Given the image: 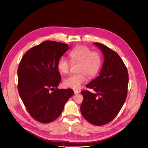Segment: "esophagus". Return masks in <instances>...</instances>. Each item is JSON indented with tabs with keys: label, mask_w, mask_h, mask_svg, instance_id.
Listing matches in <instances>:
<instances>
[{
	"label": "esophagus",
	"mask_w": 148,
	"mask_h": 148,
	"mask_svg": "<svg viewBox=\"0 0 148 148\" xmlns=\"http://www.w3.org/2000/svg\"><path fill=\"white\" fill-rule=\"evenodd\" d=\"M73 91H74V93H75V95H76V94H78V93H80V92L78 91V90H74Z\"/></svg>",
	"instance_id": "obj_1"
}]
</instances>
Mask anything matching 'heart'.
<instances>
[{
    "label": "heart",
    "instance_id": "obj_1",
    "mask_svg": "<svg viewBox=\"0 0 148 148\" xmlns=\"http://www.w3.org/2000/svg\"><path fill=\"white\" fill-rule=\"evenodd\" d=\"M69 56L72 63H80L78 68L80 73L71 75L65 78L63 84L66 87L77 89L86 81L85 75L88 78H92L98 73L101 65V59L99 53L93 52L90 48L84 45H79L72 49ZM71 62L66 57L61 56L57 63L59 71L62 74H67Z\"/></svg>",
    "mask_w": 148,
    "mask_h": 148
}]
</instances>
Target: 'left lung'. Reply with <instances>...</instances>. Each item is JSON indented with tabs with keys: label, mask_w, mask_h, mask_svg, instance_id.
<instances>
[{
	"label": "left lung",
	"mask_w": 148,
	"mask_h": 148,
	"mask_svg": "<svg viewBox=\"0 0 148 148\" xmlns=\"http://www.w3.org/2000/svg\"><path fill=\"white\" fill-rule=\"evenodd\" d=\"M102 52L104 63L99 76L86 85L96 93L82 91L81 113L89 123L101 126L113 120L124 105L127 95L128 73L120 56L103 44L93 42Z\"/></svg>",
	"instance_id": "1"
}]
</instances>
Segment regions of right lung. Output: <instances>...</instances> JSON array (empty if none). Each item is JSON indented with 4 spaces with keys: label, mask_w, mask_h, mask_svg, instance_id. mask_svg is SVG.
<instances>
[{
    "label": "right lung",
    "mask_w": 148,
    "mask_h": 148,
    "mask_svg": "<svg viewBox=\"0 0 148 148\" xmlns=\"http://www.w3.org/2000/svg\"><path fill=\"white\" fill-rule=\"evenodd\" d=\"M69 48L66 44L45 41L28 50L19 64L20 97L30 115L42 123H51L59 117L74 93L71 89L57 88L61 79L57 63Z\"/></svg>",
    "instance_id": "add662e5"
}]
</instances>
